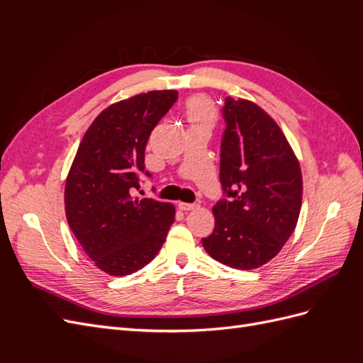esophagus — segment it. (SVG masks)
I'll use <instances>...</instances> for the list:
<instances>
[{
    "instance_id": "34e87169",
    "label": "esophagus",
    "mask_w": 363,
    "mask_h": 363,
    "mask_svg": "<svg viewBox=\"0 0 363 363\" xmlns=\"http://www.w3.org/2000/svg\"><path fill=\"white\" fill-rule=\"evenodd\" d=\"M199 207V204H191V203H179V208L180 211H184V212H189V211H194V208Z\"/></svg>"
}]
</instances>
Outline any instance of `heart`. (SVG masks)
<instances>
[{
    "mask_svg": "<svg viewBox=\"0 0 363 363\" xmlns=\"http://www.w3.org/2000/svg\"><path fill=\"white\" fill-rule=\"evenodd\" d=\"M186 116L191 125H211L215 118L212 103L203 96H195L186 104Z\"/></svg>",
    "mask_w": 363,
    "mask_h": 363,
    "instance_id": "heart-1",
    "label": "heart"
}]
</instances>
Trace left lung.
I'll use <instances>...</instances> for the list:
<instances>
[{
	"label": "left lung",
	"mask_w": 363,
	"mask_h": 363,
	"mask_svg": "<svg viewBox=\"0 0 363 363\" xmlns=\"http://www.w3.org/2000/svg\"><path fill=\"white\" fill-rule=\"evenodd\" d=\"M223 115L219 180L228 200L213 206V233L201 242L224 265L255 269L276 257L294 233L301 168L281 128L256 103L227 96Z\"/></svg>",
	"instance_id": "8db88e82"
}]
</instances>
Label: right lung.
<instances>
[{
  "label": "right lung",
  "mask_w": 363,
  "mask_h": 363,
  "mask_svg": "<svg viewBox=\"0 0 363 363\" xmlns=\"http://www.w3.org/2000/svg\"><path fill=\"white\" fill-rule=\"evenodd\" d=\"M177 98V91H150L106 107L71 164L65 184L68 224L95 267L111 276L144 268L174 223L171 203L139 200L131 192L140 188L151 131Z\"/></svg>",
  "instance_id": "1"
}]
</instances>
